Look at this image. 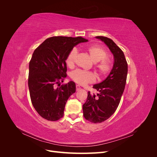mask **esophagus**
<instances>
[{
  "label": "esophagus",
  "instance_id": "obj_1",
  "mask_svg": "<svg viewBox=\"0 0 157 157\" xmlns=\"http://www.w3.org/2000/svg\"><path fill=\"white\" fill-rule=\"evenodd\" d=\"M80 89V86L79 85H76V90H77V91H78V90Z\"/></svg>",
  "mask_w": 157,
  "mask_h": 157
}]
</instances>
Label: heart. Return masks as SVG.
I'll return each mask as SVG.
<instances>
[{"mask_svg":"<svg viewBox=\"0 0 157 157\" xmlns=\"http://www.w3.org/2000/svg\"><path fill=\"white\" fill-rule=\"evenodd\" d=\"M86 52L94 63H96L95 67L98 75L101 77L107 76L111 70V63L110 61L107 59V51L102 47L98 45H92L88 46ZM78 55V50L76 48H73L69 53L66 63L72 67L74 65L76 58ZM71 78L75 82L80 85H84L89 83H93L96 81V75L92 72L85 71L80 69L73 71L71 73Z\"/></svg>","mask_w":157,"mask_h":157,"instance_id":"heart-1","label":"heart"}]
</instances>
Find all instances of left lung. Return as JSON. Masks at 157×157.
I'll use <instances>...</instances> for the list:
<instances>
[{
    "label": "left lung",
    "instance_id": "left-lung-1",
    "mask_svg": "<svg viewBox=\"0 0 157 157\" xmlns=\"http://www.w3.org/2000/svg\"><path fill=\"white\" fill-rule=\"evenodd\" d=\"M109 47L114 56V65L105 80L93 88L98 94L88 93L86 101L83 106V115L93 123L106 121L115 112L124 92L128 73V63L122 50L109 38L98 36Z\"/></svg>",
    "mask_w": 157,
    "mask_h": 157
}]
</instances>
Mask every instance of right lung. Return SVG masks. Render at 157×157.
<instances>
[{
    "label": "right lung",
    "mask_w": 157,
    "mask_h": 157,
    "mask_svg": "<svg viewBox=\"0 0 157 157\" xmlns=\"http://www.w3.org/2000/svg\"><path fill=\"white\" fill-rule=\"evenodd\" d=\"M87 41L81 36H52L33 52L28 86L33 105L42 118L56 121L63 117L66 102L75 92L76 85L70 81L59 88L55 86L67 77L65 60L70 51L78 43Z\"/></svg>",
    "instance_id": "right-lung-1"
}]
</instances>
